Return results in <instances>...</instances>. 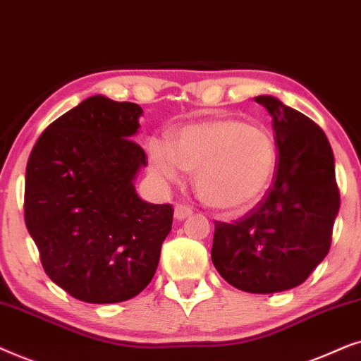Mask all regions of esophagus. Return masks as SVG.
<instances>
[{"label": "esophagus", "mask_w": 361, "mask_h": 361, "mask_svg": "<svg viewBox=\"0 0 361 361\" xmlns=\"http://www.w3.org/2000/svg\"><path fill=\"white\" fill-rule=\"evenodd\" d=\"M191 214V209L188 208V206L185 204H176L175 206V213H173V216H175L176 221H183L188 218V216Z\"/></svg>", "instance_id": "1"}]
</instances>
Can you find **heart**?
Listing matches in <instances>:
<instances>
[{
    "label": "heart",
    "instance_id": "heart-1",
    "mask_svg": "<svg viewBox=\"0 0 361 361\" xmlns=\"http://www.w3.org/2000/svg\"><path fill=\"white\" fill-rule=\"evenodd\" d=\"M150 170L161 183H176L193 173L198 198L218 211H239L256 203L277 170L272 133L239 118L191 123L175 132L171 143L148 142Z\"/></svg>",
    "mask_w": 361,
    "mask_h": 361
}]
</instances>
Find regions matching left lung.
Listing matches in <instances>:
<instances>
[{"label":"left lung","instance_id":"1","mask_svg":"<svg viewBox=\"0 0 361 361\" xmlns=\"http://www.w3.org/2000/svg\"><path fill=\"white\" fill-rule=\"evenodd\" d=\"M279 147L276 181L236 223H216L211 261L228 284L251 294L300 286L329 254L340 208L335 158L324 130L272 95H257Z\"/></svg>","mask_w":361,"mask_h":361}]
</instances>
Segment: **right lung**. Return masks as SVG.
<instances>
[{"label":"right lung","instance_id":"1","mask_svg":"<svg viewBox=\"0 0 361 361\" xmlns=\"http://www.w3.org/2000/svg\"><path fill=\"white\" fill-rule=\"evenodd\" d=\"M140 105L92 95L42 132L26 166L24 221L54 284L89 304L140 294L171 231L170 204L142 200Z\"/></svg>","mask_w":361,"mask_h":361}]
</instances>
